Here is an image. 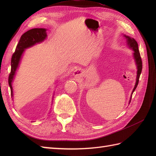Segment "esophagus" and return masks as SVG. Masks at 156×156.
<instances>
[{"mask_svg":"<svg viewBox=\"0 0 156 156\" xmlns=\"http://www.w3.org/2000/svg\"><path fill=\"white\" fill-rule=\"evenodd\" d=\"M73 74H74V75L76 76V78H78L81 77V76L82 75V71L80 69H76Z\"/></svg>","mask_w":156,"mask_h":156,"instance_id":"1","label":"esophagus"}]
</instances>
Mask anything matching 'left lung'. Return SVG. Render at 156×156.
I'll use <instances>...</instances> for the list:
<instances>
[{"mask_svg": "<svg viewBox=\"0 0 156 156\" xmlns=\"http://www.w3.org/2000/svg\"><path fill=\"white\" fill-rule=\"evenodd\" d=\"M125 37H126L127 40V45L130 47V48L133 49V50L134 51L133 53V56H134V58L135 59V62H136V64L137 66V80H136V83H135V87L133 90V92H132V94H133L134 90L136 89L138 83H139V79H140V75H141V73L142 71V67H143V66H142V59L141 58V55H140V51H139V48H138V44H137V42L135 41V39H134L133 38H131V37H129V36L127 35H125ZM131 102V101H130Z\"/></svg>", "mask_w": 156, "mask_h": 156, "instance_id": "8db88e82", "label": "left lung"}]
</instances>
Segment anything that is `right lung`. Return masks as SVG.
<instances>
[{"mask_svg":"<svg viewBox=\"0 0 156 156\" xmlns=\"http://www.w3.org/2000/svg\"><path fill=\"white\" fill-rule=\"evenodd\" d=\"M45 31V29H32L25 32V34H23L21 35V38H20V40L16 47L15 51L12 55L11 69V72H10L9 76V84L10 88H11V97L13 96L12 82L23 51H24L25 49L31 47V46L37 44V43L44 41L46 37H47V34H46Z\"/></svg>","mask_w":156,"mask_h":156,"instance_id":"obj_1","label":"right lung"}]
</instances>
